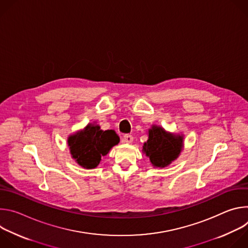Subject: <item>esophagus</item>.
Here are the masks:
<instances>
[{
    "instance_id": "1",
    "label": "esophagus",
    "mask_w": 248,
    "mask_h": 248,
    "mask_svg": "<svg viewBox=\"0 0 248 248\" xmlns=\"http://www.w3.org/2000/svg\"><path fill=\"white\" fill-rule=\"evenodd\" d=\"M123 140L125 143H131L133 141V136L131 134H124L123 137Z\"/></svg>"
}]
</instances>
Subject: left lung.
<instances>
[{"instance_id":"8db88e82","label":"left lung","mask_w":248,"mask_h":248,"mask_svg":"<svg viewBox=\"0 0 248 248\" xmlns=\"http://www.w3.org/2000/svg\"><path fill=\"white\" fill-rule=\"evenodd\" d=\"M183 147V137L166 132L160 126L149 130V138L144 143L143 151L150 158L154 167L164 168L178 158Z\"/></svg>"}]
</instances>
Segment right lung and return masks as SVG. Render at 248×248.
Wrapping results in <instances>:
<instances>
[{
  "instance_id": "add662e5",
  "label": "right lung",
  "mask_w": 248,
  "mask_h": 248,
  "mask_svg": "<svg viewBox=\"0 0 248 248\" xmlns=\"http://www.w3.org/2000/svg\"><path fill=\"white\" fill-rule=\"evenodd\" d=\"M120 142V137L113 130H102L99 125L88 124L83 131L68 137L67 143L73 158L85 169L96 168L101 157Z\"/></svg>"
}]
</instances>
